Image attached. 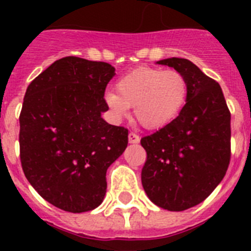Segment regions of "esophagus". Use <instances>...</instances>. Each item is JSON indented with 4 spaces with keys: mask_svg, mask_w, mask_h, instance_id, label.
I'll return each instance as SVG.
<instances>
[{
    "mask_svg": "<svg viewBox=\"0 0 251 251\" xmlns=\"http://www.w3.org/2000/svg\"><path fill=\"white\" fill-rule=\"evenodd\" d=\"M128 141H129V143H138V142L141 141V138H139L138 134L130 132L129 134H128Z\"/></svg>",
    "mask_w": 251,
    "mask_h": 251,
    "instance_id": "1",
    "label": "esophagus"
}]
</instances>
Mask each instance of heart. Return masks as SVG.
Here are the masks:
<instances>
[{"mask_svg":"<svg viewBox=\"0 0 251 251\" xmlns=\"http://www.w3.org/2000/svg\"><path fill=\"white\" fill-rule=\"evenodd\" d=\"M117 93L106 92V104L118 118L134 106L136 119L147 129H159L170 124L186 104L188 84L177 70L138 68L119 77Z\"/></svg>","mask_w":251,"mask_h":251,"instance_id":"heart-1","label":"heart"}]
</instances>
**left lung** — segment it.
Instances as JSON below:
<instances>
[{
  "label": "left lung",
  "instance_id": "obj_1",
  "mask_svg": "<svg viewBox=\"0 0 251 251\" xmlns=\"http://www.w3.org/2000/svg\"><path fill=\"white\" fill-rule=\"evenodd\" d=\"M186 77L188 94L176 119L141 139L147 152L142 185L153 203L183 211L202 202L223 181L231 157V114L223 90L187 59L157 61Z\"/></svg>",
  "mask_w": 251,
  "mask_h": 251
}]
</instances>
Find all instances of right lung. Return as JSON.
<instances>
[{"instance_id": "obj_1", "label": "right lung", "mask_w": 251, "mask_h": 251, "mask_svg": "<svg viewBox=\"0 0 251 251\" xmlns=\"http://www.w3.org/2000/svg\"><path fill=\"white\" fill-rule=\"evenodd\" d=\"M115 69L76 56L56 60L27 86L20 113V159L26 178L64 211L98 207L106 170L128 145V129L101 113Z\"/></svg>"}]
</instances>
